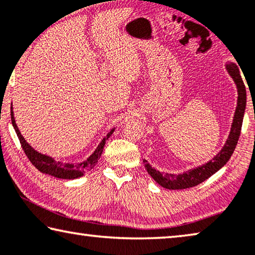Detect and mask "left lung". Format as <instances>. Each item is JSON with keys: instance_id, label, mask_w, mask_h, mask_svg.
<instances>
[{"instance_id": "obj_1", "label": "left lung", "mask_w": 255, "mask_h": 255, "mask_svg": "<svg viewBox=\"0 0 255 255\" xmlns=\"http://www.w3.org/2000/svg\"><path fill=\"white\" fill-rule=\"evenodd\" d=\"M226 69H227L229 76L232 77L234 83L236 84L237 87V107L234 115L232 128L227 140L220 152L218 154L208 161L207 163L199 165V167L189 169L183 173H162L159 170H156L149 164L146 160H144L145 169H146L149 176L154 179L157 184L167 189H185L189 187L203 183L207 180L209 177H211L213 173H216L218 170L224 167L228 162L230 156L234 153L238 138H240L242 124H243V118L246 108V90L243 79H242L240 68L235 63L228 62L226 63Z\"/></svg>"}]
</instances>
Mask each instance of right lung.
Segmentation results:
<instances>
[{"label": "right lung", "mask_w": 255, "mask_h": 255, "mask_svg": "<svg viewBox=\"0 0 255 255\" xmlns=\"http://www.w3.org/2000/svg\"><path fill=\"white\" fill-rule=\"evenodd\" d=\"M11 121H12V126H13L15 132H17V136L20 140V143H21L23 151H25L28 159L30 160V162L33 163L40 172L46 173V175L53 176V177H56V178H61V179L79 178V177L85 175V172L90 171L91 169L94 168L96 163H98V160L100 159L101 154H102L106 142L109 139V137L113 134V131H115L116 129V128H112L111 130L108 132L107 136L101 140L100 144L98 145V147L95 148V151L93 152L86 160H84L82 162H78V163H67V162L63 163L61 161H55L53 157L50 155L39 153L27 143V140L23 138L21 132H20L17 124H15L12 104H11Z\"/></svg>", "instance_id": "1"}]
</instances>
